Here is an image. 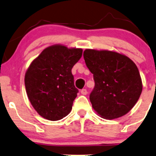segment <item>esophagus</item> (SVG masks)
<instances>
[{
  "label": "esophagus",
  "instance_id": "1",
  "mask_svg": "<svg viewBox=\"0 0 156 156\" xmlns=\"http://www.w3.org/2000/svg\"><path fill=\"white\" fill-rule=\"evenodd\" d=\"M81 94H82V95H86V94H87V90L86 89H82L81 90Z\"/></svg>",
  "mask_w": 156,
  "mask_h": 156
}]
</instances>
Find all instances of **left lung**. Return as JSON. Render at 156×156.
<instances>
[{"label": "left lung", "instance_id": "obj_1", "mask_svg": "<svg viewBox=\"0 0 156 156\" xmlns=\"http://www.w3.org/2000/svg\"><path fill=\"white\" fill-rule=\"evenodd\" d=\"M84 59L95 82L90 94L94 109L106 119L126 115L143 90L136 64L125 55L110 50L86 49Z\"/></svg>", "mask_w": 156, "mask_h": 156}]
</instances>
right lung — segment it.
<instances>
[{"instance_id": "right-lung-1", "label": "right lung", "mask_w": 156, "mask_h": 156, "mask_svg": "<svg viewBox=\"0 0 156 156\" xmlns=\"http://www.w3.org/2000/svg\"><path fill=\"white\" fill-rule=\"evenodd\" d=\"M82 52L81 48L52 45L30 64L25 75L26 94L41 117L58 121L71 112L78 93L72 69L81 59Z\"/></svg>"}]
</instances>
